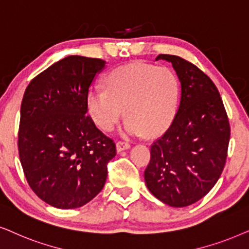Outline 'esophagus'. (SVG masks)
<instances>
[{
    "label": "esophagus",
    "instance_id": "obj_1",
    "mask_svg": "<svg viewBox=\"0 0 249 249\" xmlns=\"http://www.w3.org/2000/svg\"><path fill=\"white\" fill-rule=\"evenodd\" d=\"M130 147H131V144L125 140H119V141H117V143H116V148H117V151L125 150V149H128Z\"/></svg>",
    "mask_w": 249,
    "mask_h": 249
}]
</instances>
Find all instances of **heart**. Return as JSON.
<instances>
[{"instance_id": "1", "label": "heart", "mask_w": 249, "mask_h": 249, "mask_svg": "<svg viewBox=\"0 0 249 249\" xmlns=\"http://www.w3.org/2000/svg\"><path fill=\"white\" fill-rule=\"evenodd\" d=\"M105 84L106 89L93 86L86 99L89 114L101 130L111 131L124 110V130L130 134H158L174 117L178 81L170 68L133 62L111 71Z\"/></svg>"}]
</instances>
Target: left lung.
Segmentation results:
<instances>
[{
    "instance_id": "left-lung-1",
    "label": "left lung",
    "mask_w": 249,
    "mask_h": 249,
    "mask_svg": "<svg viewBox=\"0 0 249 249\" xmlns=\"http://www.w3.org/2000/svg\"><path fill=\"white\" fill-rule=\"evenodd\" d=\"M181 82V100L167 131L150 148L144 171L154 196L173 207H184L206 196L220 178L228 156L230 124L213 81L196 65L172 54Z\"/></svg>"
}]
</instances>
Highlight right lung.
Returning <instances> with one entry per match:
<instances>
[{
	"label": "right lung",
	"instance_id": "add662e5",
	"mask_svg": "<svg viewBox=\"0 0 249 249\" xmlns=\"http://www.w3.org/2000/svg\"><path fill=\"white\" fill-rule=\"evenodd\" d=\"M104 67L101 59L69 55L33 78L25 91L19 158L29 187L53 207H81L106 183L116 144L95 126L86 105Z\"/></svg>",
	"mask_w": 249,
	"mask_h": 249
}]
</instances>
